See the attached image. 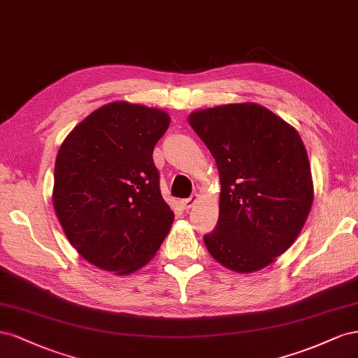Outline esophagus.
<instances>
[{
	"instance_id": "obj_1",
	"label": "esophagus",
	"mask_w": 358,
	"mask_h": 358,
	"mask_svg": "<svg viewBox=\"0 0 358 358\" xmlns=\"http://www.w3.org/2000/svg\"><path fill=\"white\" fill-rule=\"evenodd\" d=\"M196 199H198V195L196 193H193V195L190 196V198H186V199H181V207L185 208V210H189V208H192L193 207V203L196 202Z\"/></svg>"
}]
</instances>
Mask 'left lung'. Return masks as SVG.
Returning a JSON list of instances; mask_svg holds the SVG:
<instances>
[{"label": "left lung", "mask_w": 358, "mask_h": 358, "mask_svg": "<svg viewBox=\"0 0 358 358\" xmlns=\"http://www.w3.org/2000/svg\"><path fill=\"white\" fill-rule=\"evenodd\" d=\"M189 124L220 177L219 220L203 236L208 252L232 271L267 267L289 249L312 207L310 166L300 135L255 103L193 112Z\"/></svg>", "instance_id": "8db88e82"}]
</instances>
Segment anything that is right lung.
<instances>
[{
  "instance_id": "right-lung-1",
  "label": "right lung",
  "mask_w": 358,
  "mask_h": 358,
  "mask_svg": "<svg viewBox=\"0 0 358 358\" xmlns=\"http://www.w3.org/2000/svg\"><path fill=\"white\" fill-rule=\"evenodd\" d=\"M168 126L166 112L115 101L90 114L58 151L55 213L71 246L99 268L134 273L168 236L173 213L152 160Z\"/></svg>"
}]
</instances>
